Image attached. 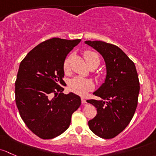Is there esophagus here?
Segmentation results:
<instances>
[{"label":"esophagus","mask_w":156,"mask_h":156,"mask_svg":"<svg viewBox=\"0 0 156 156\" xmlns=\"http://www.w3.org/2000/svg\"><path fill=\"white\" fill-rule=\"evenodd\" d=\"M81 101H82V104H86V101L85 100L84 98H81Z\"/></svg>","instance_id":"esophagus-1"}]
</instances>
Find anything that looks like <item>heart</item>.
Listing matches in <instances>:
<instances>
[{
  "instance_id": "obj_1",
  "label": "heart",
  "mask_w": 156,
  "mask_h": 156,
  "mask_svg": "<svg viewBox=\"0 0 156 156\" xmlns=\"http://www.w3.org/2000/svg\"><path fill=\"white\" fill-rule=\"evenodd\" d=\"M84 58L87 62L88 65H91V64H97L99 65L100 64V57L99 55L95 52L93 51H86L84 52ZM70 57L66 58V59L64 62L63 68L64 71L65 73H69L70 71ZM93 83L92 82L90 81L89 80L85 79L80 76L73 78L69 81L68 83V89L70 91L76 94H80V95H84L88 91L93 89Z\"/></svg>"
}]
</instances>
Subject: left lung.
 Returning <instances> with one entry per match:
<instances>
[{"label": "left lung", "mask_w": 156, "mask_h": 156, "mask_svg": "<svg viewBox=\"0 0 156 156\" xmlns=\"http://www.w3.org/2000/svg\"><path fill=\"white\" fill-rule=\"evenodd\" d=\"M104 59L107 76L93 94L101 100H87L97 108V115L89 121L94 134L111 139L128 126L137 106L140 83L134 63L120 48L103 41H85Z\"/></svg>", "instance_id": "8db88e82"}]
</instances>
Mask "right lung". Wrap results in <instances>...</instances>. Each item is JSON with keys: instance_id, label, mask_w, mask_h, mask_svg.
I'll list each match as a JSON object with an SVG mask.
<instances>
[{"instance_id": "right-lung-1", "label": "right lung", "mask_w": 156, "mask_h": 156, "mask_svg": "<svg viewBox=\"0 0 156 156\" xmlns=\"http://www.w3.org/2000/svg\"><path fill=\"white\" fill-rule=\"evenodd\" d=\"M80 41L47 40L30 50L19 65L16 104L27 127L42 139H52L66 131L72 114L81 104L80 96L63 94L61 86L65 83L64 62Z\"/></svg>"}]
</instances>
